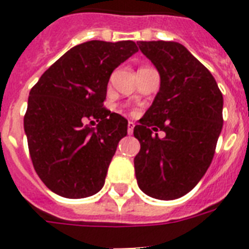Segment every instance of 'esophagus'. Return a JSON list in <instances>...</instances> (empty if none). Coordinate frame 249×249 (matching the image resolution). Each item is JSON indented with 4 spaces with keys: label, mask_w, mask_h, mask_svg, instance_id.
Instances as JSON below:
<instances>
[{
    "label": "esophagus",
    "mask_w": 249,
    "mask_h": 249,
    "mask_svg": "<svg viewBox=\"0 0 249 249\" xmlns=\"http://www.w3.org/2000/svg\"><path fill=\"white\" fill-rule=\"evenodd\" d=\"M133 129H134V123H133V121H129L128 123V134H132Z\"/></svg>",
    "instance_id": "esophagus-1"
}]
</instances>
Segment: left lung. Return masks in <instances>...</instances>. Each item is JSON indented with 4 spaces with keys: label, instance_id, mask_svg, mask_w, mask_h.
Returning <instances> with one entry per match:
<instances>
[{
    "label": "left lung",
    "instance_id": "obj_1",
    "mask_svg": "<svg viewBox=\"0 0 249 249\" xmlns=\"http://www.w3.org/2000/svg\"><path fill=\"white\" fill-rule=\"evenodd\" d=\"M141 52L160 75V89L134 137L137 182L160 200L183 196L197 185L212 163L222 130L224 98L212 73L174 41H140ZM153 130L166 133L159 139Z\"/></svg>",
    "mask_w": 249,
    "mask_h": 249
}]
</instances>
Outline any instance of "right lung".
Segmentation results:
<instances>
[{"label": "right lung", "mask_w": 249, "mask_h": 249, "mask_svg": "<svg viewBox=\"0 0 249 249\" xmlns=\"http://www.w3.org/2000/svg\"><path fill=\"white\" fill-rule=\"evenodd\" d=\"M138 52L133 41L76 45L29 91L24 132L35 170L48 189L68 199L97 194L128 120L103 107L113 70ZM95 118L91 128L86 121ZM93 123V121H90Z\"/></svg>", "instance_id": "right-lung-1"}]
</instances>
